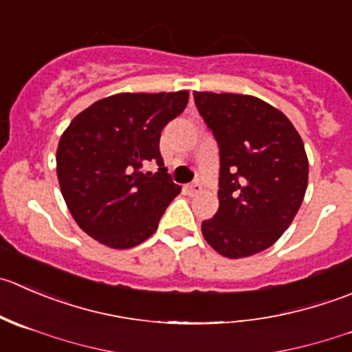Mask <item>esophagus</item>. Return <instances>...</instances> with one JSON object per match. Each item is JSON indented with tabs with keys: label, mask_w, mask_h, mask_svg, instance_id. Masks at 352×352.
I'll return each instance as SVG.
<instances>
[{
	"label": "esophagus",
	"mask_w": 352,
	"mask_h": 352,
	"mask_svg": "<svg viewBox=\"0 0 352 352\" xmlns=\"http://www.w3.org/2000/svg\"><path fill=\"white\" fill-rule=\"evenodd\" d=\"M201 189H203V187H201V184L197 182H192V184H189V186H186V192L189 194V196H196L197 192H201Z\"/></svg>",
	"instance_id": "34e87169"
}]
</instances>
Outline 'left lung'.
Here are the masks:
<instances>
[{
	"mask_svg": "<svg viewBox=\"0 0 352 352\" xmlns=\"http://www.w3.org/2000/svg\"><path fill=\"white\" fill-rule=\"evenodd\" d=\"M194 103L220 153V206L201 223L204 239L232 259L265 251L287 230L308 187L301 135L254 96L194 91Z\"/></svg>",
	"mask_w": 352,
	"mask_h": 352,
	"instance_id": "1",
	"label": "left lung"
}]
</instances>
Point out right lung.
<instances>
[{
  "instance_id": "1",
  "label": "right lung",
  "mask_w": 352,
  "mask_h": 352,
  "mask_svg": "<svg viewBox=\"0 0 352 352\" xmlns=\"http://www.w3.org/2000/svg\"><path fill=\"white\" fill-rule=\"evenodd\" d=\"M189 93H122L78 113L63 132L56 173L78 227L113 249L155 234L180 192L160 155L162 131L186 110ZM149 164L159 170L149 173Z\"/></svg>"
}]
</instances>
